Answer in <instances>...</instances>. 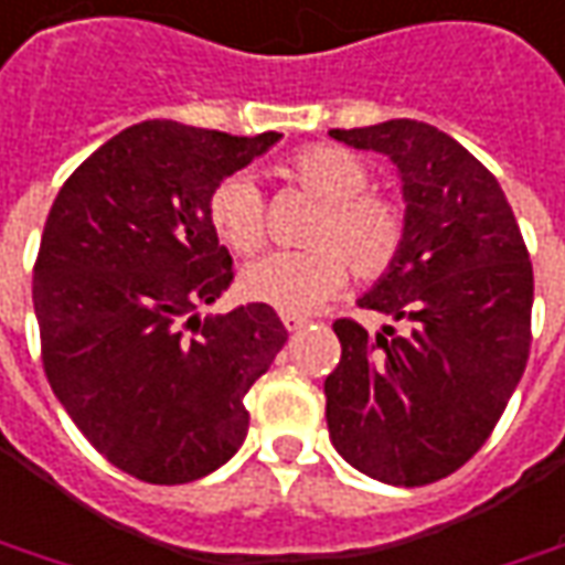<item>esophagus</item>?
I'll return each instance as SVG.
<instances>
[{
  "mask_svg": "<svg viewBox=\"0 0 565 565\" xmlns=\"http://www.w3.org/2000/svg\"><path fill=\"white\" fill-rule=\"evenodd\" d=\"M281 321L287 331H299V328H306V324H309V318H302V315H294V312H284Z\"/></svg>",
  "mask_w": 565,
  "mask_h": 565,
  "instance_id": "34e87169",
  "label": "esophagus"
}]
</instances>
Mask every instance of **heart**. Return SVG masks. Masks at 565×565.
Segmentation results:
<instances>
[{"mask_svg": "<svg viewBox=\"0 0 565 565\" xmlns=\"http://www.w3.org/2000/svg\"><path fill=\"white\" fill-rule=\"evenodd\" d=\"M284 179L318 201L306 228V250H278L244 271V290L281 312H312L337 297L349 268L364 284L386 278L408 247V213L402 201L367 191L371 167L347 148L312 145L297 151ZM206 218L218 241L237 256L266 244V203L250 175L218 179L206 198Z\"/></svg>", "mask_w": 565, "mask_h": 565, "instance_id": "heart-1", "label": "heart"}]
</instances>
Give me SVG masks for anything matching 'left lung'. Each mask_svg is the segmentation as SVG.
Masks as SVG:
<instances>
[{"instance_id": "obj_1", "label": "left lung", "mask_w": 565, "mask_h": 565, "mask_svg": "<svg viewBox=\"0 0 565 565\" xmlns=\"http://www.w3.org/2000/svg\"><path fill=\"white\" fill-rule=\"evenodd\" d=\"M393 157L408 201L402 263L359 299L405 321L377 337L337 318L340 364L324 380L328 429L343 458L390 486H429L492 436L532 347V263L504 191L436 126L390 120L333 129Z\"/></svg>"}]
</instances>
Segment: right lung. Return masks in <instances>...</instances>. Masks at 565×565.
I'll list each match as a JSON object with an SVG mask.
<instances>
[{
	"mask_svg": "<svg viewBox=\"0 0 565 565\" xmlns=\"http://www.w3.org/2000/svg\"><path fill=\"white\" fill-rule=\"evenodd\" d=\"M278 138L136 122L49 210L33 266L45 377L79 433L141 482L182 486L232 458L244 395L287 343L266 302L194 315L234 278L206 198Z\"/></svg>",
	"mask_w": 565,
	"mask_h": 565,
	"instance_id": "right-lung-1",
	"label": "right lung"
}]
</instances>
